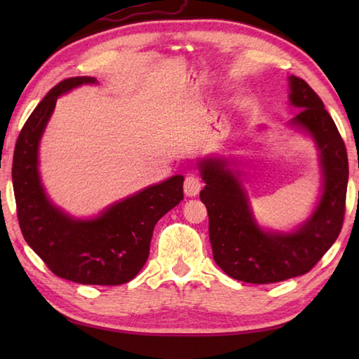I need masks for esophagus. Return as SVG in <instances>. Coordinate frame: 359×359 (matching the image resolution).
<instances>
[{
  "label": "esophagus",
  "instance_id": "34e87169",
  "mask_svg": "<svg viewBox=\"0 0 359 359\" xmlns=\"http://www.w3.org/2000/svg\"><path fill=\"white\" fill-rule=\"evenodd\" d=\"M202 180L196 174H188L184 182V191L188 197H194L201 193Z\"/></svg>",
  "mask_w": 359,
  "mask_h": 359
}]
</instances>
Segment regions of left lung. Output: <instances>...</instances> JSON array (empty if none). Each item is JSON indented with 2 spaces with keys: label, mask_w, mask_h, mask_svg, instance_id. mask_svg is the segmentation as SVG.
I'll return each mask as SVG.
<instances>
[{
  "label": "left lung",
  "mask_w": 359,
  "mask_h": 359,
  "mask_svg": "<svg viewBox=\"0 0 359 359\" xmlns=\"http://www.w3.org/2000/svg\"><path fill=\"white\" fill-rule=\"evenodd\" d=\"M292 120L309 131L321 151L324 193L299 230L264 233L256 225L247 196L222 160H205L201 201L208 210L212 257L228 276L250 284H273L309 273L338 239L346 215L348 160L344 140L319 95L302 79L290 77Z\"/></svg>",
  "instance_id": "1"
}]
</instances>
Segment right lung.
<instances>
[{"label":"right lung","mask_w":359,"mask_h":359,"mask_svg":"<svg viewBox=\"0 0 359 359\" xmlns=\"http://www.w3.org/2000/svg\"><path fill=\"white\" fill-rule=\"evenodd\" d=\"M93 77H72L53 86L36 104L13 151L12 182L21 233L58 278L85 285H120L134 279L149 256L158 219L184 199V177L128 197L94 220H75L52 207L38 175V142L58 95Z\"/></svg>","instance_id":"obj_1"}]
</instances>
